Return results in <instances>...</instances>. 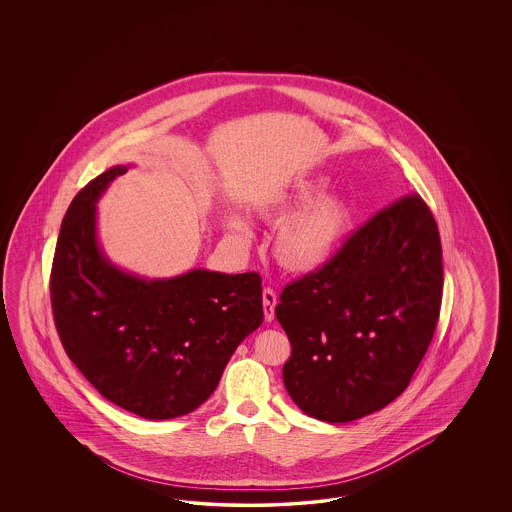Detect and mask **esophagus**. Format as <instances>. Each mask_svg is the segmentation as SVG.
<instances>
[{"instance_id":"34e87169","label":"esophagus","mask_w":512,"mask_h":512,"mask_svg":"<svg viewBox=\"0 0 512 512\" xmlns=\"http://www.w3.org/2000/svg\"><path fill=\"white\" fill-rule=\"evenodd\" d=\"M276 304H278V296L272 291V289H264L263 291V308H264V319L266 323H272L274 321V311H276Z\"/></svg>"}]
</instances>
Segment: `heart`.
Here are the masks:
<instances>
[{
  "label": "heart",
  "mask_w": 512,
  "mask_h": 512,
  "mask_svg": "<svg viewBox=\"0 0 512 512\" xmlns=\"http://www.w3.org/2000/svg\"><path fill=\"white\" fill-rule=\"evenodd\" d=\"M325 187V178H300L251 204L255 216L276 225L274 257L293 274L308 276L326 268L353 227V202L341 193H323ZM223 229L240 246L253 242V229L238 212L223 214Z\"/></svg>",
  "instance_id": "b5f03b06"
}]
</instances>
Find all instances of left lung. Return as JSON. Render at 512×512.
Masks as SVG:
<instances>
[{
    "instance_id": "8db88e82",
    "label": "left lung",
    "mask_w": 512,
    "mask_h": 512,
    "mask_svg": "<svg viewBox=\"0 0 512 512\" xmlns=\"http://www.w3.org/2000/svg\"><path fill=\"white\" fill-rule=\"evenodd\" d=\"M443 295L434 216L409 195L373 216L323 270L289 283L283 383L313 419L351 422L394 402L434 336Z\"/></svg>"
}]
</instances>
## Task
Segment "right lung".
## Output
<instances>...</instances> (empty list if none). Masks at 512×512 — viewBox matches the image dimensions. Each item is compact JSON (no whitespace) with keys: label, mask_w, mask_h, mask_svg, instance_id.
<instances>
[{"label":"right lung","mask_w":512,"mask_h":512,"mask_svg":"<svg viewBox=\"0 0 512 512\" xmlns=\"http://www.w3.org/2000/svg\"><path fill=\"white\" fill-rule=\"evenodd\" d=\"M127 165L71 202L50 298L65 353L103 398L142 419H176L216 390L236 347L263 325L261 276L193 268L148 279L116 266L97 238V202Z\"/></svg>","instance_id":"1"}]
</instances>
